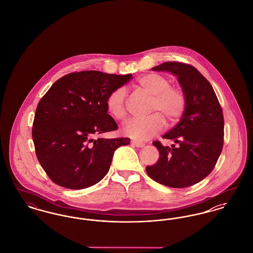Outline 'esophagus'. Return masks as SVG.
I'll list each match as a JSON object with an SVG mask.
<instances>
[{
    "mask_svg": "<svg viewBox=\"0 0 253 253\" xmlns=\"http://www.w3.org/2000/svg\"><path fill=\"white\" fill-rule=\"evenodd\" d=\"M132 144L134 145L137 148H142L145 145L143 142H140V141H137V140H132Z\"/></svg>",
    "mask_w": 253,
    "mask_h": 253,
    "instance_id": "1",
    "label": "esophagus"
}]
</instances>
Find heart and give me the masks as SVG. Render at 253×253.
<instances>
[{"label": "heart", "instance_id": "heart-1", "mask_svg": "<svg viewBox=\"0 0 253 253\" xmlns=\"http://www.w3.org/2000/svg\"><path fill=\"white\" fill-rule=\"evenodd\" d=\"M133 87L151 96L148 114L144 120L129 122L124 127V133L138 141L148 140L161 132L169 125L177 123L186 108V94L178 85L169 84L166 76L159 73H148L139 77ZM109 114L117 121H126L128 110L126 106V92L122 87L113 90L106 99Z\"/></svg>", "mask_w": 253, "mask_h": 253}]
</instances>
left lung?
I'll return each mask as SVG.
<instances>
[{"mask_svg": "<svg viewBox=\"0 0 253 253\" xmlns=\"http://www.w3.org/2000/svg\"><path fill=\"white\" fill-rule=\"evenodd\" d=\"M177 77L186 94V108L179 122L163 138L171 148L154 141L159 159L146 171L153 179L170 188H186L208 176L215 167L224 144V117L215 92L193 65L168 61L152 68Z\"/></svg>", "mask_w": 253, "mask_h": 253, "instance_id": "obj_1", "label": "left lung"}]
</instances>
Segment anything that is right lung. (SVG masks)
Wrapping results in <instances>:
<instances>
[{"label":"right lung","instance_id":"1","mask_svg":"<svg viewBox=\"0 0 253 253\" xmlns=\"http://www.w3.org/2000/svg\"><path fill=\"white\" fill-rule=\"evenodd\" d=\"M132 79V74L70 73L59 79L41 98L32 138L37 158L54 183L81 190L107 174L115 151L129 144L130 138L94 137L118 129L107 113L106 99L113 90Z\"/></svg>","mask_w":253,"mask_h":253}]
</instances>
